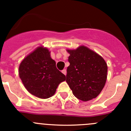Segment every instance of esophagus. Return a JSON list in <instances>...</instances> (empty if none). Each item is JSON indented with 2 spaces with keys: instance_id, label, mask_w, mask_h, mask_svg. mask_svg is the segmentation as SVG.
Returning a JSON list of instances; mask_svg holds the SVG:
<instances>
[{
  "instance_id": "34e87169",
  "label": "esophagus",
  "mask_w": 131,
  "mask_h": 131,
  "mask_svg": "<svg viewBox=\"0 0 131 131\" xmlns=\"http://www.w3.org/2000/svg\"><path fill=\"white\" fill-rule=\"evenodd\" d=\"M62 72L63 73V74H64L65 75H66V74H67V71H66V69H63V70L62 71Z\"/></svg>"
}]
</instances>
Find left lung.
<instances>
[{"label":"left lung","instance_id":"1","mask_svg":"<svg viewBox=\"0 0 131 131\" xmlns=\"http://www.w3.org/2000/svg\"><path fill=\"white\" fill-rule=\"evenodd\" d=\"M66 50L70 54L66 82L73 95L84 102L96 98L107 80V66L104 59L83 45Z\"/></svg>","mask_w":131,"mask_h":131}]
</instances>
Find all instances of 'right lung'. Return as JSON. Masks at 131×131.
<instances>
[{"instance_id":"add662e5","label":"right lung","mask_w":131,"mask_h":131,"mask_svg":"<svg viewBox=\"0 0 131 131\" xmlns=\"http://www.w3.org/2000/svg\"><path fill=\"white\" fill-rule=\"evenodd\" d=\"M19 76L27 91L42 99L52 96L66 76L56 66L50 52L42 46L29 54L19 64Z\"/></svg>"}]
</instances>
